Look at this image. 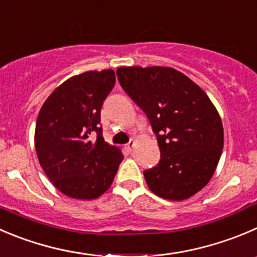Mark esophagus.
<instances>
[{"label":"esophagus","mask_w":257,"mask_h":257,"mask_svg":"<svg viewBox=\"0 0 257 257\" xmlns=\"http://www.w3.org/2000/svg\"><path fill=\"white\" fill-rule=\"evenodd\" d=\"M133 147H134V141H131V142H129V143L125 146V149H126V151H128V152H132V151H133Z\"/></svg>","instance_id":"esophagus-1"}]
</instances>
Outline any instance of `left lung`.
Segmentation results:
<instances>
[{
    "mask_svg": "<svg viewBox=\"0 0 257 257\" xmlns=\"http://www.w3.org/2000/svg\"><path fill=\"white\" fill-rule=\"evenodd\" d=\"M121 88L146 113L158 142V164L143 172L153 193L191 197L210 182L223 148L222 121L207 94L172 68H119Z\"/></svg>",
    "mask_w": 257,
    "mask_h": 257,
    "instance_id": "left-lung-1",
    "label": "left lung"
}]
</instances>
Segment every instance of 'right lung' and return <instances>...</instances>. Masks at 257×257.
Wrapping results in <instances>:
<instances>
[{"label": "right lung", "mask_w": 257, "mask_h": 257, "mask_svg": "<svg viewBox=\"0 0 257 257\" xmlns=\"http://www.w3.org/2000/svg\"><path fill=\"white\" fill-rule=\"evenodd\" d=\"M115 84L113 70L86 71L52 91L40 109L35 148L42 169L61 193L93 200L110 187L123 153L104 141L101 105ZM94 135L96 140H91Z\"/></svg>", "instance_id": "1"}]
</instances>
